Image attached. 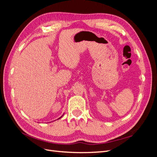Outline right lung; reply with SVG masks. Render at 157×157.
<instances>
[{
	"instance_id": "obj_1",
	"label": "right lung",
	"mask_w": 157,
	"mask_h": 157,
	"mask_svg": "<svg viewBox=\"0 0 157 157\" xmlns=\"http://www.w3.org/2000/svg\"><path fill=\"white\" fill-rule=\"evenodd\" d=\"M61 117H62V116H61V117L60 118H61ZM58 118V119H59V118Z\"/></svg>"
}]
</instances>
